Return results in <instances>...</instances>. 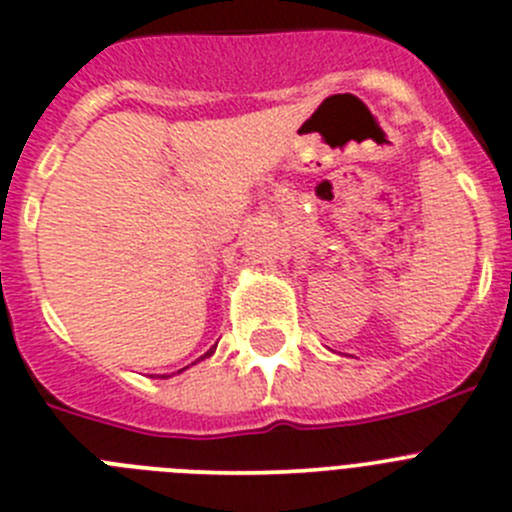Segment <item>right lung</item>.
I'll return each instance as SVG.
<instances>
[{
    "mask_svg": "<svg viewBox=\"0 0 512 512\" xmlns=\"http://www.w3.org/2000/svg\"><path fill=\"white\" fill-rule=\"evenodd\" d=\"M214 348H217V346H214ZM214 348H209V351H207V353H204V356H202V358H207V356H212V353H214Z\"/></svg>",
    "mask_w": 512,
    "mask_h": 512,
    "instance_id": "add662e5",
    "label": "right lung"
}]
</instances>
